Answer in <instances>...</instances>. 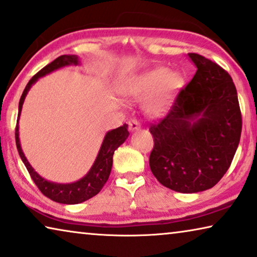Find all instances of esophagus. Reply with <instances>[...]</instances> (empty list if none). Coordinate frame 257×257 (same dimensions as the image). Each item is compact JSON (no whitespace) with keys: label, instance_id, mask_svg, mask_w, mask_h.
Instances as JSON below:
<instances>
[{"label":"esophagus","instance_id":"esophagus-1","mask_svg":"<svg viewBox=\"0 0 257 257\" xmlns=\"http://www.w3.org/2000/svg\"><path fill=\"white\" fill-rule=\"evenodd\" d=\"M141 127V125H140V122L138 121L136 118H132V119H130L128 120V128H130V131H137V130H139Z\"/></svg>","mask_w":257,"mask_h":257}]
</instances>
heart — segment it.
<instances>
[{
	"label": "heart",
	"instance_id": "obj_1",
	"mask_svg": "<svg viewBox=\"0 0 257 257\" xmlns=\"http://www.w3.org/2000/svg\"><path fill=\"white\" fill-rule=\"evenodd\" d=\"M183 84V76L180 73L158 66L136 76L128 84L127 94L138 101L147 98L146 112L152 117H160L170 109Z\"/></svg>",
	"mask_w": 257,
	"mask_h": 257
}]
</instances>
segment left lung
I'll return each instance as SVG.
<instances>
[{"instance_id": "obj_1", "label": "left lung", "mask_w": 257, "mask_h": 257, "mask_svg": "<svg viewBox=\"0 0 257 257\" xmlns=\"http://www.w3.org/2000/svg\"><path fill=\"white\" fill-rule=\"evenodd\" d=\"M188 55L197 72L168 114L150 127V167L165 187L195 193L214 187L228 170L242 119L229 74L203 55Z\"/></svg>"}]
</instances>
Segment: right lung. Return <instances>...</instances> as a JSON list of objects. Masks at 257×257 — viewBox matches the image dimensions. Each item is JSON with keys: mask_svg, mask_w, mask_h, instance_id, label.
Wrapping results in <instances>:
<instances>
[{"mask_svg": "<svg viewBox=\"0 0 257 257\" xmlns=\"http://www.w3.org/2000/svg\"><path fill=\"white\" fill-rule=\"evenodd\" d=\"M80 64V59L76 55H61L55 59L54 61H52L51 64L44 67L42 70H39L31 80L29 81V83L25 87L23 94L21 96L20 99V105H18V118H17V125H16V132H15V138H16V146L17 151L20 153V156L22 161L27 167L30 176L35 182L37 187L40 191L43 192V195H45L47 198L57 203L61 204H79L85 202V200L90 199L91 197L97 195V193L102 190L104 184L106 183L107 178L110 176L111 168H112V156L114 151L120 146L121 144H124V141L127 139L130 133L127 131V125L124 124L120 127H117L114 130H111L105 135L103 139L102 146L99 148V152L94 165L91 166V168L89 172L81 178V180L73 182V183H54V182H50L43 178L40 175L32 168V166L30 165L28 159L25 158V155L22 151L21 143H20V132H18V121H20V116L22 112V106H23L24 99L27 97L30 88L32 87V84H35L38 81L39 77H43L50 74L54 70L59 68H62L65 66H77Z\"/></svg>", "mask_w": 257, "mask_h": 257, "instance_id": "right-lung-1", "label": "right lung"}]
</instances>
